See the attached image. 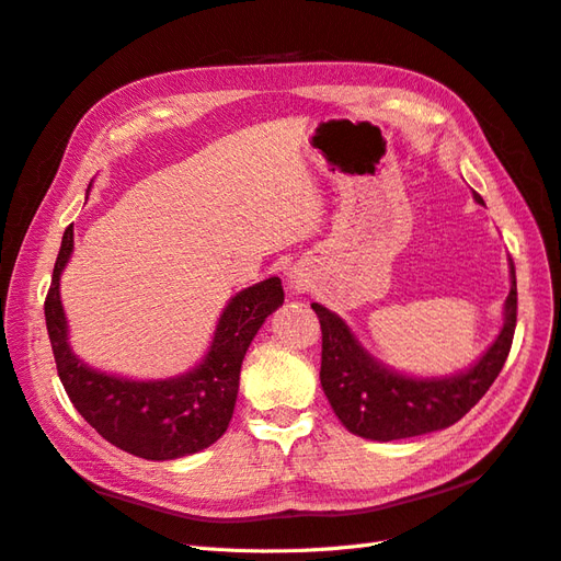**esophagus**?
Listing matches in <instances>:
<instances>
[{
    "label": "esophagus",
    "mask_w": 561,
    "mask_h": 561,
    "mask_svg": "<svg viewBox=\"0 0 561 561\" xmlns=\"http://www.w3.org/2000/svg\"><path fill=\"white\" fill-rule=\"evenodd\" d=\"M285 283H287V287H290V290H295V293L307 290V285H309L307 276L299 274V271H290V274L285 276Z\"/></svg>",
    "instance_id": "34e87169"
}]
</instances>
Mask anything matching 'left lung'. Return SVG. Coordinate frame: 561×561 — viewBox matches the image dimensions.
I'll return each instance as SVG.
<instances>
[{"label": "left lung", "mask_w": 561, "mask_h": 561, "mask_svg": "<svg viewBox=\"0 0 561 561\" xmlns=\"http://www.w3.org/2000/svg\"><path fill=\"white\" fill-rule=\"evenodd\" d=\"M472 198L482 203L480 194ZM322 330L320 383L346 431L367 439H404L443 431L463 419L496 381L513 346L517 322V280L511 262V295L503 307V328L482 358L449 377H410L390 369L358 342L330 309L311 304Z\"/></svg>", "instance_id": "left-lung-1"}]
</instances>
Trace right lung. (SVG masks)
I'll use <instances>...</instances> for the list:
<instances>
[{
  "label": "right lung",
  "mask_w": 561,
  "mask_h": 561,
  "mask_svg": "<svg viewBox=\"0 0 561 561\" xmlns=\"http://www.w3.org/2000/svg\"><path fill=\"white\" fill-rule=\"evenodd\" d=\"M75 229H65L48 295L46 330L58 377L77 412L107 443L147 461H173L210 447L233 416L245 351L264 320L283 307L280 278H266L229 299L203 360L171 379H126L75 355L60 301V274L72 257Z\"/></svg>",
  "instance_id": "add662e5"
}]
</instances>
